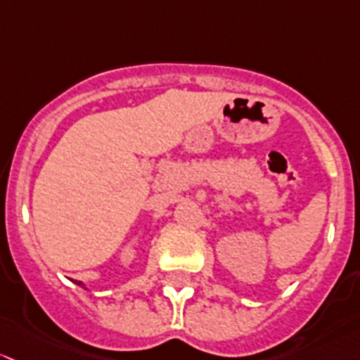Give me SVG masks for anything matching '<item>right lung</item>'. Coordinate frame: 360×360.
I'll use <instances>...</instances> for the list:
<instances>
[{"label":"right lung","mask_w":360,"mask_h":360,"mask_svg":"<svg viewBox=\"0 0 360 360\" xmlns=\"http://www.w3.org/2000/svg\"><path fill=\"white\" fill-rule=\"evenodd\" d=\"M77 284H81V283H77Z\"/></svg>","instance_id":"1"}]
</instances>
